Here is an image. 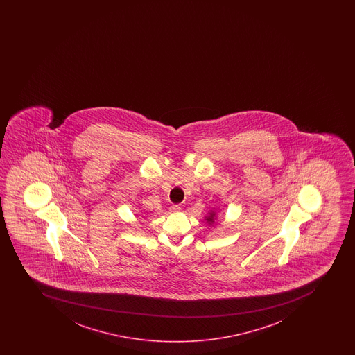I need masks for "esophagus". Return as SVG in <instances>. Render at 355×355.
<instances>
[{"label":"esophagus","instance_id":"obj_1","mask_svg":"<svg viewBox=\"0 0 355 355\" xmlns=\"http://www.w3.org/2000/svg\"><path fill=\"white\" fill-rule=\"evenodd\" d=\"M169 209H171V213H179L181 211V207H180L179 205H173Z\"/></svg>","mask_w":355,"mask_h":355}]
</instances>
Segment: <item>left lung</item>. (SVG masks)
<instances>
[{
	"label": "left lung",
	"mask_w": 355,
	"mask_h": 355,
	"mask_svg": "<svg viewBox=\"0 0 355 355\" xmlns=\"http://www.w3.org/2000/svg\"><path fill=\"white\" fill-rule=\"evenodd\" d=\"M216 219V213L214 211L208 213L207 216H205V220L207 221L208 225H212Z\"/></svg>",
	"instance_id": "1"
}]
</instances>
